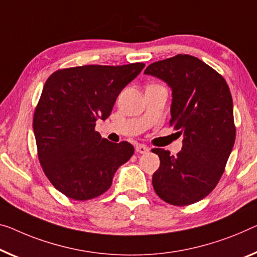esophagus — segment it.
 Returning a JSON list of instances; mask_svg holds the SVG:
<instances>
[{
  "label": "esophagus",
  "instance_id": "34e87169",
  "mask_svg": "<svg viewBox=\"0 0 257 257\" xmlns=\"http://www.w3.org/2000/svg\"><path fill=\"white\" fill-rule=\"evenodd\" d=\"M136 151H137V153H139V154H146V153L149 152V148L145 145H137Z\"/></svg>",
  "mask_w": 257,
  "mask_h": 257
}]
</instances>
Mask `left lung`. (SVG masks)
<instances>
[{
  "label": "left lung",
  "mask_w": 257,
  "mask_h": 257,
  "mask_svg": "<svg viewBox=\"0 0 257 257\" xmlns=\"http://www.w3.org/2000/svg\"><path fill=\"white\" fill-rule=\"evenodd\" d=\"M145 74L167 82L172 90V126L183 134L176 156L153 149L161 164L153 187L173 206H188L206 197L222 177L235 141L233 101L224 78L191 55L153 63Z\"/></svg>",
  "instance_id": "8db88e82"
}]
</instances>
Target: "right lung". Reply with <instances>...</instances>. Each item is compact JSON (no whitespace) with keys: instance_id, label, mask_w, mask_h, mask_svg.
Listing matches in <instances>:
<instances>
[{"instance_id":"right-lung-1","label":"right lung","mask_w":257,"mask_h":257,"mask_svg":"<svg viewBox=\"0 0 257 257\" xmlns=\"http://www.w3.org/2000/svg\"><path fill=\"white\" fill-rule=\"evenodd\" d=\"M144 68V63L84 65L47 79L33 118L38 156L47 178L70 199L103 194L132 157L131 144L103 139L95 125L110 116L117 96Z\"/></svg>"}]
</instances>
